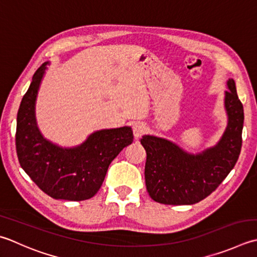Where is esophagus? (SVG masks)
Instances as JSON below:
<instances>
[{
	"label": "esophagus",
	"mask_w": 257,
	"mask_h": 257,
	"mask_svg": "<svg viewBox=\"0 0 257 257\" xmlns=\"http://www.w3.org/2000/svg\"><path fill=\"white\" fill-rule=\"evenodd\" d=\"M133 130H134L135 137H136V138H139V137H142V136H143L146 132H147V127H146V124H145L144 122L138 121V122H136V123L134 124Z\"/></svg>",
	"instance_id": "1"
}]
</instances>
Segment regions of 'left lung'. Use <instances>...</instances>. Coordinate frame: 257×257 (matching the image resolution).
Returning <instances> with one entry per match:
<instances>
[{"instance_id": "obj_1", "label": "left lung", "mask_w": 257, "mask_h": 257, "mask_svg": "<svg viewBox=\"0 0 257 257\" xmlns=\"http://www.w3.org/2000/svg\"><path fill=\"white\" fill-rule=\"evenodd\" d=\"M225 108L228 124L219 143L202 154L189 155L163 138L144 136L140 143L147 153L146 187L155 202L192 205L212 194L227 177L242 148L243 104L233 79L227 81Z\"/></svg>"}]
</instances>
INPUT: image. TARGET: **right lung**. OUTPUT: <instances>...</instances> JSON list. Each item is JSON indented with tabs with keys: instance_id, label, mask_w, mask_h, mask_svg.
Masks as SVG:
<instances>
[{
	"instance_id": "obj_1",
	"label": "right lung",
	"mask_w": 257,
	"mask_h": 257,
	"mask_svg": "<svg viewBox=\"0 0 257 257\" xmlns=\"http://www.w3.org/2000/svg\"><path fill=\"white\" fill-rule=\"evenodd\" d=\"M47 64L35 71L20 104L15 133L19 163L50 197L74 202L89 199L101 187L109 165L133 143V130L130 127L100 130L81 146L70 149L45 140L35 123L34 104Z\"/></svg>"
}]
</instances>
